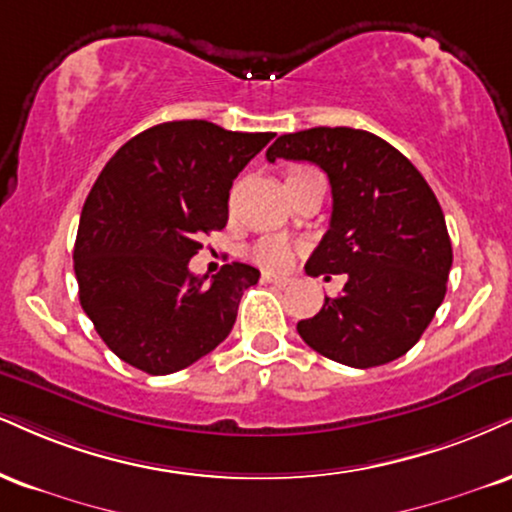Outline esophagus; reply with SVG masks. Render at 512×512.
I'll return each mask as SVG.
<instances>
[{
	"mask_svg": "<svg viewBox=\"0 0 512 512\" xmlns=\"http://www.w3.org/2000/svg\"><path fill=\"white\" fill-rule=\"evenodd\" d=\"M262 281L274 283V286H279V288H286L293 283V279H288V276H274V274H262Z\"/></svg>",
	"mask_w": 512,
	"mask_h": 512,
	"instance_id": "obj_1",
	"label": "esophagus"
}]
</instances>
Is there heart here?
<instances>
[{
    "instance_id": "heart-1",
    "label": "heart",
    "mask_w": 512,
    "mask_h": 512,
    "mask_svg": "<svg viewBox=\"0 0 512 512\" xmlns=\"http://www.w3.org/2000/svg\"><path fill=\"white\" fill-rule=\"evenodd\" d=\"M298 174V171H295ZM300 245L293 243L291 238L279 236V233H272V236H262L255 245L250 248V257L260 264L267 272H286L291 267L295 255H298Z\"/></svg>"
}]
</instances>
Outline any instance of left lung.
Segmentation results:
<instances>
[{
  "label": "left lung",
  "instance_id": "1",
  "mask_svg": "<svg viewBox=\"0 0 512 512\" xmlns=\"http://www.w3.org/2000/svg\"><path fill=\"white\" fill-rule=\"evenodd\" d=\"M267 159L317 164L334 197L329 231L305 272L348 281L298 322L300 338L357 369L408 353L443 303L453 264L446 219L424 176L379 135L346 126L281 135Z\"/></svg>",
  "mask_w": 512,
  "mask_h": 512
}]
</instances>
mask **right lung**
<instances>
[{"label": "right lung", "instance_id": "right-lung-1", "mask_svg": "<svg viewBox=\"0 0 512 512\" xmlns=\"http://www.w3.org/2000/svg\"><path fill=\"white\" fill-rule=\"evenodd\" d=\"M274 133L169 121L119 147L80 214L78 298L116 357L147 374L178 372L231 334L260 272L231 262L212 281L190 274L200 236L229 221V190Z\"/></svg>", "mask_w": 512, "mask_h": 512}]
</instances>
